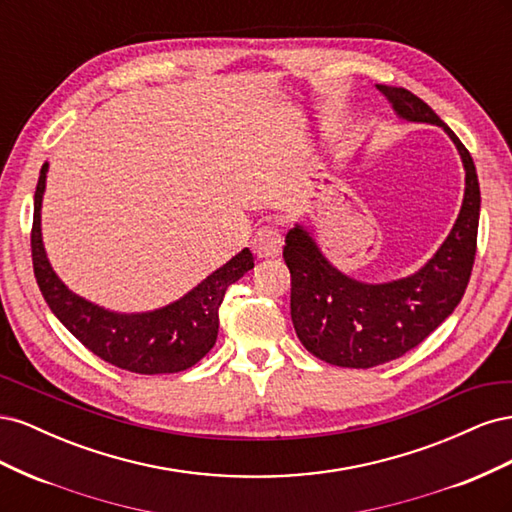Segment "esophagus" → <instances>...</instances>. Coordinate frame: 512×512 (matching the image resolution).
<instances>
[{
  "mask_svg": "<svg viewBox=\"0 0 512 512\" xmlns=\"http://www.w3.org/2000/svg\"><path fill=\"white\" fill-rule=\"evenodd\" d=\"M282 245L284 239L280 235V230L271 228V226H262L252 239V250L258 258H277L282 254Z\"/></svg>",
  "mask_w": 512,
  "mask_h": 512,
  "instance_id": "1",
  "label": "esophagus"
}]
</instances>
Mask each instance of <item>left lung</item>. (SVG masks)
Here are the masks:
<instances>
[{"instance_id":"left-lung-1","label":"left lung","mask_w":512,"mask_h":512,"mask_svg":"<svg viewBox=\"0 0 512 512\" xmlns=\"http://www.w3.org/2000/svg\"><path fill=\"white\" fill-rule=\"evenodd\" d=\"M399 119L440 126L455 143L466 190L457 220L425 265L401 280L367 284L333 267L312 232L288 230L290 316L307 352L337 367L369 369L416 348L455 312L468 288L476 256L480 188L470 151L431 106L404 87L376 85Z\"/></svg>"}]
</instances>
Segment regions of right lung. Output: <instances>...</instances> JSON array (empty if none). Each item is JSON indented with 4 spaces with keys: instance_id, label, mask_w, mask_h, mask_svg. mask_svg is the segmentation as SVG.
Returning <instances> with one entry per match:
<instances>
[{
    "instance_id": "add662e5",
    "label": "right lung",
    "mask_w": 512,
    "mask_h": 512,
    "mask_svg": "<svg viewBox=\"0 0 512 512\" xmlns=\"http://www.w3.org/2000/svg\"><path fill=\"white\" fill-rule=\"evenodd\" d=\"M49 162L40 168L34 194L32 260L44 301L59 322L102 361L134 374H177L196 365L215 346L220 305L230 284L254 269L252 252L241 250L181 299L153 312L119 314L72 292L53 271L42 243V198Z\"/></svg>"
}]
</instances>
